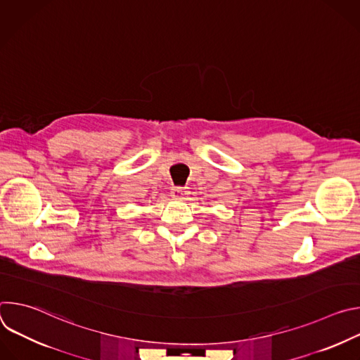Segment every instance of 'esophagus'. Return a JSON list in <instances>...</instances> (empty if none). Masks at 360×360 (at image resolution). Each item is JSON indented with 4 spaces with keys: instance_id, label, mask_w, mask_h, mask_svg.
I'll list each match as a JSON object with an SVG mask.
<instances>
[{
    "instance_id": "1",
    "label": "esophagus",
    "mask_w": 360,
    "mask_h": 360,
    "mask_svg": "<svg viewBox=\"0 0 360 360\" xmlns=\"http://www.w3.org/2000/svg\"><path fill=\"white\" fill-rule=\"evenodd\" d=\"M171 195H172V198L182 200V199H186L188 189L184 188V186H172L171 188Z\"/></svg>"
}]
</instances>
